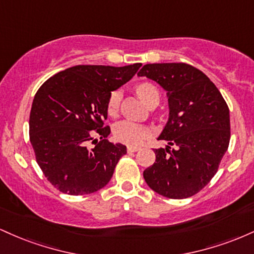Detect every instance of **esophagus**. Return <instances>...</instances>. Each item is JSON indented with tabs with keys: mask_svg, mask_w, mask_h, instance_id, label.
Returning <instances> with one entry per match:
<instances>
[{
	"mask_svg": "<svg viewBox=\"0 0 254 254\" xmlns=\"http://www.w3.org/2000/svg\"><path fill=\"white\" fill-rule=\"evenodd\" d=\"M137 150H139L138 147H133V145H127V151H129V153H132V151H137Z\"/></svg>",
	"mask_w": 254,
	"mask_h": 254,
	"instance_id": "34e87169",
	"label": "esophagus"
}]
</instances>
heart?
Masks as SVG:
<instances>
[{
	"label": "heart",
	"instance_id": "heart-1",
	"mask_svg": "<svg viewBox=\"0 0 254 254\" xmlns=\"http://www.w3.org/2000/svg\"><path fill=\"white\" fill-rule=\"evenodd\" d=\"M136 93L141 100L150 106L151 104L157 103L160 100V92L156 88L155 84L150 82H142L136 86ZM119 104H121V93L118 90H113L111 92L107 99L106 104V112L110 117H116L119 111ZM115 137L119 142L130 144V145H138L147 138L148 130L145 129L143 125L133 123L130 121H122L116 124Z\"/></svg>",
	"mask_w": 254,
	"mask_h": 254
}]
</instances>
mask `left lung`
Segmentation results:
<instances>
[{"mask_svg": "<svg viewBox=\"0 0 254 254\" xmlns=\"http://www.w3.org/2000/svg\"><path fill=\"white\" fill-rule=\"evenodd\" d=\"M138 75L167 90L170 103V119L159 137L168 145L154 149L145 183L171 199L193 196L216 174L228 149V105L210 78L190 64H145Z\"/></svg>", "mask_w": 254, "mask_h": 254, "instance_id": "8db88e82", "label": "left lung"}]
</instances>
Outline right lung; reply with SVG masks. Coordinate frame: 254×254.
Segmentation results:
<instances>
[{
    "label": "right lung",
    "instance_id": "right-lung-1",
    "mask_svg": "<svg viewBox=\"0 0 254 254\" xmlns=\"http://www.w3.org/2000/svg\"><path fill=\"white\" fill-rule=\"evenodd\" d=\"M141 65H75L38 89L30 113V141L40 170L57 190L82 196L110 182L127 147L106 139L111 132L104 127L107 99Z\"/></svg>",
    "mask_w": 254,
    "mask_h": 254
}]
</instances>
